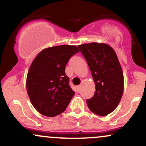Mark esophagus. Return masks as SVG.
Listing matches in <instances>:
<instances>
[{
    "label": "esophagus",
    "instance_id": "obj_1",
    "mask_svg": "<svg viewBox=\"0 0 146 146\" xmlns=\"http://www.w3.org/2000/svg\"><path fill=\"white\" fill-rule=\"evenodd\" d=\"M80 88H81V86L80 85H78L77 86V87H76V89H77V91L79 92L80 91Z\"/></svg>",
    "mask_w": 146,
    "mask_h": 146
}]
</instances>
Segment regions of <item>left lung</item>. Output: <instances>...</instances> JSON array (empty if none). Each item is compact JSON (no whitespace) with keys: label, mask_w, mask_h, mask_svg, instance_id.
I'll use <instances>...</instances> for the list:
<instances>
[{"label":"left lung","mask_w":146,"mask_h":146,"mask_svg":"<svg viewBox=\"0 0 146 146\" xmlns=\"http://www.w3.org/2000/svg\"><path fill=\"white\" fill-rule=\"evenodd\" d=\"M87 61L96 91L87 100L88 108L106 116L117 108L124 91V76L115 52L106 43L91 42L78 45Z\"/></svg>","instance_id":"1"}]
</instances>
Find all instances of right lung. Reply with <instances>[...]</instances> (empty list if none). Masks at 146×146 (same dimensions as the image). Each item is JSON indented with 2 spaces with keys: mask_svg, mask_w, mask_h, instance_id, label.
Segmentation results:
<instances>
[{
  "mask_svg": "<svg viewBox=\"0 0 146 146\" xmlns=\"http://www.w3.org/2000/svg\"><path fill=\"white\" fill-rule=\"evenodd\" d=\"M79 52L76 45H63L44 49L29 69L27 90L32 105L47 117L62 113L74 96L66 75V65Z\"/></svg>",
  "mask_w": 146,
  "mask_h": 146,
  "instance_id": "obj_1",
  "label": "right lung"
}]
</instances>
